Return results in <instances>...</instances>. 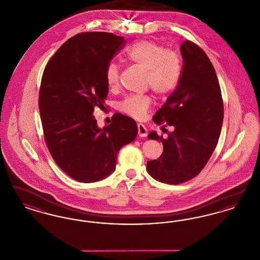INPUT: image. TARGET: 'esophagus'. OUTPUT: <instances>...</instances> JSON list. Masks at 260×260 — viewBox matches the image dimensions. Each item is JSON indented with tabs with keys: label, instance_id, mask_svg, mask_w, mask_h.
<instances>
[{
	"label": "esophagus",
	"instance_id": "esophagus-1",
	"mask_svg": "<svg viewBox=\"0 0 260 260\" xmlns=\"http://www.w3.org/2000/svg\"><path fill=\"white\" fill-rule=\"evenodd\" d=\"M137 131H138V136L141 137H145L147 136V129L144 124H137Z\"/></svg>",
	"mask_w": 260,
	"mask_h": 260
}]
</instances>
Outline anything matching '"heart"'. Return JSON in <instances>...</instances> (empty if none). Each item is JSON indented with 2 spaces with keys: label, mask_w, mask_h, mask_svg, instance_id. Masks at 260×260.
I'll use <instances>...</instances> for the list:
<instances>
[{
  "label": "heart",
  "mask_w": 260,
  "mask_h": 260,
  "mask_svg": "<svg viewBox=\"0 0 260 260\" xmlns=\"http://www.w3.org/2000/svg\"><path fill=\"white\" fill-rule=\"evenodd\" d=\"M129 61L145 70V85L157 94L165 95L177 87L181 76V58L176 50L167 49L151 41H138L125 50ZM121 67L115 61L108 62L105 68V81L110 89L120 85ZM148 94H132L118 104V109L135 119H142L150 106Z\"/></svg>",
  "instance_id": "heart-1"
}]
</instances>
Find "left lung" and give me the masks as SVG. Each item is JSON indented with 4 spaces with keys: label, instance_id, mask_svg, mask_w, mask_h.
<instances>
[{
    "label": "left lung",
    "instance_id": "8db88e82",
    "mask_svg": "<svg viewBox=\"0 0 260 260\" xmlns=\"http://www.w3.org/2000/svg\"><path fill=\"white\" fill-rule=\"evenodd\" d=\"M183 66L176 89L155 114V124L173 125L168 138L151 132L149 139L161 141L162 154L147 161L156 180L180 184L205 168L216 147L223 122L222 95L213 65L206 52L191 41L180 47Z\"/></svg>",
    "mask_w": 260,
    "mask_h": 260
}]
</instances>
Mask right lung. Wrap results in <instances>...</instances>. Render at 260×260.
Masks as SVG:
<instances>
[{"label":"right lung","mask_w":260,"mask_h":260,"mask_svg":"<svg viewBox=\"0 0 260 260\" xmlns=\"http://www.w3.org/2000/svg\"><path fill=\"white\" fill-rule=\"evenodd\" d=\"M124 43L112 33H79L51 56L42 76L39 110L46 144L56 165L79 182L111 174L118 152L137 135L127 116L116 113L100 128L92 115L108 94L106 65Z\"/></svg>","instance_id":"obj_1"}]
</instances>
